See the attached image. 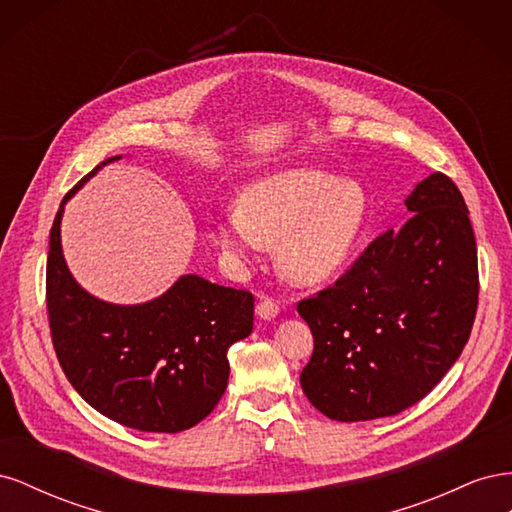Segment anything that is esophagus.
I'll return each instance as SVG.
<instances>
[{
	"label": "esophagus",
	"mask_w": 512,
	"mask_h": 512,
	"mask_svg": "<svg viewBox=\"0 0 512 512\" xmlns=\"http://www.w3.org/2000/svg\"><path fill=\"white\" fill-rule=\"evenodd\" d=\"M277 314H280V305H277V301L269 299V297H262L256 305V316L260 320H273Z\"/></svg>",
	"instance_id": "obj_1"
}]
</instances>
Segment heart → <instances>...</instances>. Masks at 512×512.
<instances>
[{"mask_svg":"<svg viewBox=\"0 0 512 512\" xmlns=\"http://www.w3.org/2000/svg\"><path fill=\"white\" fill-rule=\"evenodd\" d=\"M367 218V194L356 181L316 168H290L247 185L239 207L215 222L213 237L235 262L277 241V269L299 286L320 284L350 256Z\"/></svg>","mask_w":512,"mask_h":512,"instance_id":"1","label":"heart"}]
</instances>
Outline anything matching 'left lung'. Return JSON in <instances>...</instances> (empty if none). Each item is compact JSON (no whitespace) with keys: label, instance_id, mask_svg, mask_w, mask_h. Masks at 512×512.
<instances>
[{"label":"left lung","instance_id":"1","mask_svg":"<svg viewBox=\"0 0 512 512\" xmlns=\"http://www.w3.org/2000/svg\"><path fill=\"white\" fill-rule=\"evenodd\" d=\"M410 218L371 241L297 312L314 335L301 386L333 421L393 416L459 359L478 307L476 239L457 185L433 173L406 198Z\"/></svg>","mask_w":512,"mask_h":512}]
</instances>
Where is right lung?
<instances>
[{
	"mask_svg": "<svg viewBox=\"0 0 512 512\" xmlns=\"http://www.w3.org/2000/svg\"><path fill=\"white\" fill-rule=\"evenodd\" d=\"M113 160L119 156L100 166ZM87 177L61 200L46 258V312L59 365L76 393L119 425L190 429L226 391L228 348L254 329L252 292L183 275L143 305L91 297L70 275L59 239L66 200Z\"/></svg>",
	"mask_w": 512,
	"mask_h": 512,
	"instance_id": "obj_1",
	"label": "right lung"
}]
</instances>
